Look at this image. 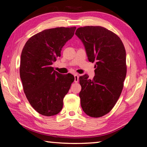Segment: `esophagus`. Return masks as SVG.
I'll use <instances>...</instances> for the list:
<instances>
[{"mask_svg": "<svg viewBox=\"0 0 147 147\" xmlns=\"http://www.w3.org/2000/svg\"><path fill=\"white\" fill-rule=\"evenodd\" d=\"M74 82H75V83L78 82V81H79V76L78 75V74H74Z\"/></svg>", "mask_w": 147, "mask_h": 147, "instance_id": "34e87169", "label": "esophagus"}]
</instances>
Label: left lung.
<instances>
[{
    "instance_id": "obj_1",
    "label": "left lung",
    "mask_w": 147,
    "mask_h": 147,
    "mask_svg": "<svg viewBox=\"0 0 147 147\" xmlns=\"http://www.w3.org/2000/svg\"><path fill=\"white\" fill-rule=\"evenodd\" d=\"M88 60L94 65V76H80L81 106L87 115L100 117L111 110L123 88L126 75V51L121 39L102 26H87L76 30Z\"/></svg>"
}]
</instances>
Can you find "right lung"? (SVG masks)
<instances>
[{
  "instance_id": "obj_1",
  "label": "right lung",
  "mask_w": 147,
  "mask_h": 147,
  "mask_svg": "<svg viewBox=\"0 0 147 147\" xmlns=\"http://www.w3.org/2000/svg\"><path fill=\"white\" fill-rule=\"evenodd\" d=\"M76 27L45 30L30 38L22 51L20 77L30 105L41 115L53 116L63 108V100L74 78L61 74L52 65L67 41L74 36Z\"/></svg>"
}]
</instances>
